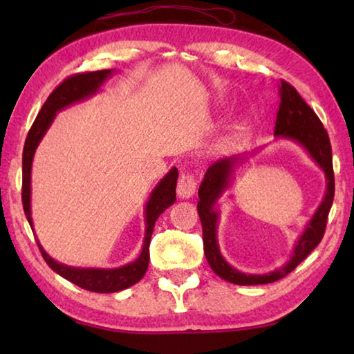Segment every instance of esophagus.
Instances as JSON below:
<instances>
[{
	"mask_svg": "<svg viewBox=\"0 0 354 354\" xmlns=\"http://www.w3.org/2000/svg\"><path fill=\"white\" fill-rule=\"evenodd\" d=\"M196 190V179L192 173H183L179 176L178 181V187H176V194L179 198H190L192 195L195 194Z\"/></svg>",
	"mask_w": 354,
	"mask_h": 354,
	"instance_id": "obj_1",
	"label": "esophagus"
}]
</instances>
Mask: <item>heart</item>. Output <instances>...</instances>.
<instances>
[{"instance_id": "heart-1", "label": "heart", "mask_w": 354, "mask_h": 354, "mask_svg": "<svg viewBox=\"0 0 354 354\" xmlns=\"http://www.w3.org/2000/svg\"><path fill=\"white\" fill-rule=\"evenodd\" d=\"M231 143H232V137H225V139L220 142L218 147H220V149H227L231 147Z\"/></svg>"}]
</instances>
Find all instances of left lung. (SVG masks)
<instances>
[{
  "instance_id": "8db88e82",
  "label": "left lung",
  "mask_w": 354,
  "mask_h": 354,
  "mask_svg": "<svg viewBox=\"0 0 354 354\" xmlns=\"http://www.w3.org/2000/svg\"><path fill=\"white\" fill-rule=\"evenodd\" d=\"M279 107L274 123V136L281 139H290L299 143L309 153L317 165L325 171L326 176V194L322 200L313 218L309 220L306 230L299 236L293 248L290 261L278 270L266 274L242 273L237 268L231 267L221 256L217 242V221L218 212L215 211V203L220 195L230 187L231 176L237 164H242L247 156H231L220 159L209 167L205 173V179L198 189L200 201L196 205L203 226V245L209 266L221 279L239 286H254L274 283L289 274L299 262L306 259L310 251L320 243L325 234L329 209L334 200V171H333V151L331 142L326 129L323 128L320 118L310 109L306 101L292 87L289 82L281 81L279 84Z\"/></svg>"
}]
</instances>
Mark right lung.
Segmentation results:
<instances>
[{
    "label": "right lung",
    "mask_w": 354,
    "mask_h": 354,
    "mask_svg": "<svg viewBox=\"0 0 354 354\" xmlns=\"http://www.w3.org/2000/svg\"><path fill=\"white\" fill-rule=\"evenodd\" d=\"M112 75V70H98V71H86V73L71 75L67 80L62 81L46 98L45 104L41 106L39 115L35 117L31 129H29L25 148H23V185H21V200L23 209H25L26 218L29 225L32 226L31 218V167L35 148L45 136L48 128L51 127L56 112L62 111L77 101H82L100 91L103 82ZM176 181H178V169H173L160 179L154 190L149 195L145 206V239H143L142 253L134 262L127 263L120 268H80L70 267L57 262L41 248L37 241L40 253L44 256L45 262L50 266L57 274L68 279L70 283L80 286L81 289L98 292V293H112L120 292L128 287L134 286L143 278L148 262H149V242L154 230L156 220L162 214L167 207H170L176 201Z\"/></svg>",
    "instance_id": "add662e5"
}]
</instances>
